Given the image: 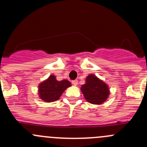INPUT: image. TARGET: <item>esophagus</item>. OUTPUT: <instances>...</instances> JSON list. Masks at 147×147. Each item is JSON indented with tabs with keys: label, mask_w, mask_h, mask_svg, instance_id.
Listing matches in <instances>:
<instances>
[{
	"label": "esophagus",
	"mask_w": 147,
	"mask_h": 147,
	"mask_svg": "<svg viewBox=\"0 0 147 147\" xmlns=\"http://www.w3.org/2000/svg\"><path fill=\"white\" fill-rule=\"evenodd\" d=\"M72 84H73V85L76 86V85H78V81L77 80H75L72 81Z\"/></svg>",
	"instance_id": "obj_1"
}]
</instances>
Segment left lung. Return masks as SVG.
Returning a JSON list of instances; mask_svg holds the SVG:
<instances>
[{
  "label": "left lung",
  "instance_id": "obj_1",
  "mask_svg": "<svg viewBox=\"0 0 147 147\" xmlns=\"http://www.w3.org/2000/svg\"><path fill=\"white\" fill-rule=\"evenodd\" d=\"M85 84L81 87L84 99L93 105H101L109 95L107 84L94 75H89L86 78Z\"/></svg>",
  "mask_w": 147,
  "mask_h": 147
}]
</instances>
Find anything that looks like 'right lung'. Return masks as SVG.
<instances>
[{"mask_svg":"<svg viewBox=\"0 0 147 147\" xmlns=\"http://www.w3.org/2000/svg\"><path fill=\"white\" fill-rule=\"evenodd\" d=\"M70 86V82L67 80L58 81L55 75H51L39 84L38 94L40 98L46 102L57 101L65 90Z\"/></svg>","mask_w":147,"mask_h":147,"instance_id":"obj_1","label":"right lung"}]
</instances>
